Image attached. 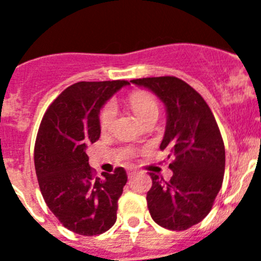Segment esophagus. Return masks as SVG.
I'll return each instance as SVG.
<instances>
[{
	"label": "esophagus",
	"mask_w": 261,
	"mask_h": 261,
	"mask_svg": "<svg viewBox=\"0 0 261 261\" xmlns=\"http://www.w3.org/2000/svg\"><path fill=\"white\" fill-rule=\"evenodd\" d=\"M136 172V168H134V167H127L126 168V173H127V176L130 177V176H133L134 173Z\"/></svg>",
	"instance_id": "obj_1"
}]
</instances>
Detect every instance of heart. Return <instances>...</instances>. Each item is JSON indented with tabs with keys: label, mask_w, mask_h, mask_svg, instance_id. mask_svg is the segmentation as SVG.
<instances>
[{
	"label": "heart",
	"mask_w": 261,
	"mask_h": 261,
	"mask_svg": "<svg viewBox=\"0 0 261 261\" xmlns=\"http://www.w3.org/2000/svg\"><path fill=\"white\" fill-rule=\"evenodd\" d=\"M128 104H130L135 115L139 117L140 121L144 120L145 117L153 115V114L159 115L160 113V105L157 99L154 98L152 94L145 90H136L134 93H131L130 96H128ZM115 105L113 102H108L101 109L99 116V122L100 127L102 130H105V128H108L111 125L114 117H115Z\"/></svg>",
	"instance_id": "b5f03b06"
}]
</instances>
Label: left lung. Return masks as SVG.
<instances>
[{
    "instance_id": "1",
    "label": "left lung",
    "mask_w": 261,
    "mask_h": 261,
    "mask_svg": "<svg viewBox=\"0 0 261 261\" xmlns=\"http://www.w3.org/2000/svg\"><path fill=\"white\" fill-rule=\"evenodd\" d=\"M152 90L165 102L167 125L160 148L168 151L172 177L151 172L147 208L154 222L186 230L210 213L222 187L225 148L211 108L197 90L176 76L131 80Z\"/></svg>"
}]
</instances>
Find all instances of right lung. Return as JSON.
<instances>
[{
	"instance_id": "add662e5",
	"label": "right lung",
	"mask_w": 261,
	"mask_h": 261,
	"mask_svg": "<svg viewBox=\"0 0 261 261\" xmlns=\"http://www.w3.org/2000/svg\"><path fill=\"white\" fill-rule=\"evenodd\" d=\"M127 80L79 82L47 109L34 145V167L44 202L65 228L99 236L116 222L125 170L101 173L89 166L87 147L100 137L99 111Z\"/></svg>"
}]
</instances>
